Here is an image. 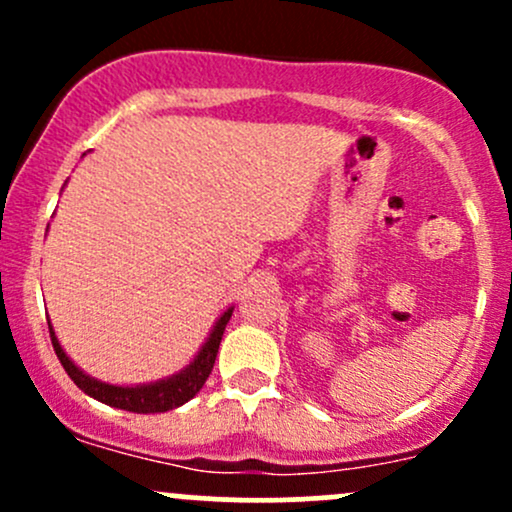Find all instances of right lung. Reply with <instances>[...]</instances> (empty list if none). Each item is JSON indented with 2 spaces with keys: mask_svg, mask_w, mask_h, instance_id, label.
Returning <instances> with one entry per match:
<instances>
[{
  "mask_svg": "<svg viewBox=\"0 0 512 512\" xmlns=\"http://www.w3.org/2000/svg\"><path fill=\"white\" fill-rule=\"evenodd\" d=\"M233 308H228L226 313L219 317L216 327L211 330L207 344L202 346L195 361L190 363L182 373L173 375V378L161 380V383L154 385H139V387H117V385H105L101 380L88 378L86 373H81L79 368L69 361V356L64 354L60 342H57L55 332H52L50 322V339L52 346H55V354L60 358L62 368L67 370L69 378L74 380L79 390H84L88 397L98 399V402L110 404V407L125 409V411H134V414H158V411H170L180 404H185L187 399H192L202 390V385L207 383L211 368H214L216 354H219V344L223 337V330H226L228 320H231Z\"/></svg>",
  "mask_w": 512,
  "mask_h": 512,
  "instance_id": "1",
  "label": "right lung"
}]
</instances>
